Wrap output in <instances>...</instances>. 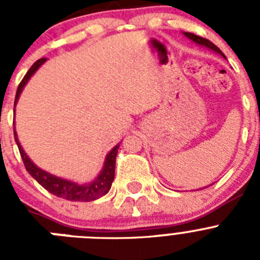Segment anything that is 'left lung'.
<instances>
[{"mask_svg":"<svg viewBox=\"0 0 260 260\" xmlns=\"http://www.w3.org/2000/svg\"><path fill=\"white\" fill-rule=\"evenodd\" d=\"M185 35L187 36V38H189L190 40L195 41V43H197V44H199V45H203V47H207V48H210V49L215 50L216 53H220V54H221V56L224 57V58H225L224 53H222L221 50L219 49V48L216 47V45L213 44L212 41L207 40V39H204V38H201V36H198V35H194V34H190V32H185Z\"/></svg>","mask_w":260,"mask_h":260,"instance_id":"8db88e82","label":"left lung"}]
</instances>
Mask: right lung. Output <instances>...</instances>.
<instances>
[{"label": "right lung", "instance_id": "1", "mask_svg": "<svg viewBox=\"0 0 260 260\" xmlns=\"http://www.w3.org/2000/svg\"><path fill=\"white\" fill-rule=\"evenodd\" d=\"M47 61L45 58H40L31 66L27 74L24 75V78L22 79V82L19 83L17 89V95H15V103L19 99L20 92H22L23 87L26 86V83L28 82L29 78L32 77V74L40 68L44 62ZM14 138H15V142L18 144V148H19L20 156H22L23 164L26 167L27 172L31 174L39 183H40L45 190L50 192V194L56 195L58 198H63L66 201H73V202H91L99 199L100 197L107 194L110 190V186L114 180V168H116V157L117 152H118L119 144H117L113 150L108 153L107 158H105V164L103 168L102 173L99 174V177L95 181H92L88 185H78V183L71 182V181L62 180L58 177H54L52 174L47 173V172L41 171L40 168L36 167L34 162L31 161V158H28V156L26 155V152L23 151L22 146L18 142L17 133H15V128H14Z\"/></svg>", "mask_w": 260, "mask_h": 260}]
</instances>
